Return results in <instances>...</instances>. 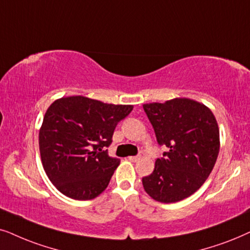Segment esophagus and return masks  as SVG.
<instances>
[{
  "mask_svg": "<svg viewBox=\"0 0 250 250\" xmlns=\"http://www.w3.org/2000/svg\"><path fill=\"white\" fill-rule=\"evenodd\" d=\"M139 159H141V156H129V158H128V160H130V161H132V162L138 161Z\"/></svg>",
  "mask_w": 250,
  "mask_h": 250,
  "instance_id": "esophagus-1",
  "label": "esophagus"
}]
</instances>
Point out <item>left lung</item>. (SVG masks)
Here are the masks:
<instances>
[{
	"label": "left lung",
	"mask_w": 250,
	"mask_h": 250,
	"mask_svg": "<svg viewBox=\"0 0 250 250\" xmlns=\"http://www.w3.org/2000/svg\"><path fill=\"white\" fill-rule=\"evenodd\" d=\"M159 145L168 147L154 170L143 177L155 201L172 204L197 192L210 175L219 152V129L207 106L189 98L143 105Z\"/></svg>",
	"instance_id": "left-lung-1"
}]
</instances>
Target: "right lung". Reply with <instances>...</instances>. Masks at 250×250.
I'll return each instance as SVG.
<instances>
[{
  "instance_id": "obj_1",
  "label": "right lung",
  "mask_w": 250,
  "mask_h": 250,
  "mask_svg": "<svg viewBox=\"0 0 250 250\" xmlns=\"http://www.w3.org/2000/svg\"><path fill=\"white\" fill-rule=\"evenodd\" d=\"M132 108L83 96L59 98L49 106L39 132L40 154L59 192L75 200H91L105 191L120 165L105 147Z\"/></svg>"
}]
</instances>
